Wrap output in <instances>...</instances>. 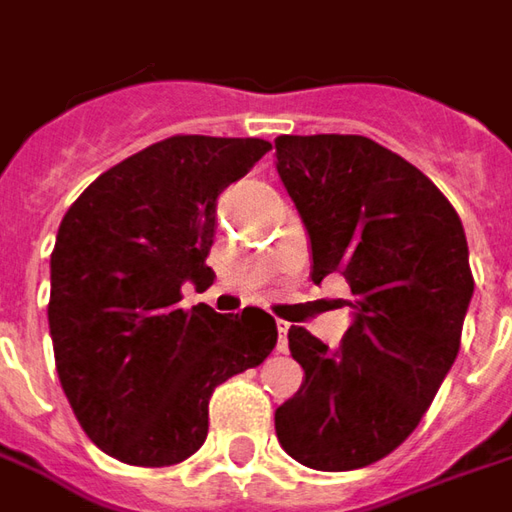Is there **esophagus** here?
<instances>
[{"mask_svg": "<svg viewBox=\"0 0 512 512\" xmlns=\"http://www.w3.org/2000/svg\"><path fill=\"white\" fill-rule=\"evenodd\" d=\"M276 329H278V351H287V331H290V323H281L278 320L276 323Z\"/></svg>", "mask_w": 512, "mask_h": 512, "instance_id": "obj_1", "label": "esophagus"}]
</instances>
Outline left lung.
<instances>
[{
    "instance_id": "left-lung-1",
    "label": "left lung",
    "mask_w": 512,
    "mask_h": 512,
    "mask_svg": "<svg viewBox=\"0 0 512 512\" xmlns=\"http://www.w3.org/2000/svg\"><path fill=\"white\" fill-rule=\"evenodd\" d=\"M276 169L312 281L337 273L354 295L340 348L287 334L303 382L276 410L278 443L306 468H365L410 438L457 359L474 295L463 222L421 169L365 136H278Z\"/></svg>"
}]
</instances>
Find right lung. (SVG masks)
Here are the masks:
<instances>
[{
    "label": "right lung",
    "mask_w": 512,
    "mask_h": 512,
    "mask_svg": "<svg viewBox=\"0 0 512 512\" xmlns=\"http://www.w3.org/2000/svg\"><path fill=\"white\" fill-rule=\"evenodd\" d=\"M264 139L172 136L102 172L72 203L49 259V334L77 421L128 465H175L209 435L214 387L262 365L276 320L248 306L181 309L209 287L217 200Z\"/></svg>",
    "instance_id": "obj_1"
}]
</instances>
